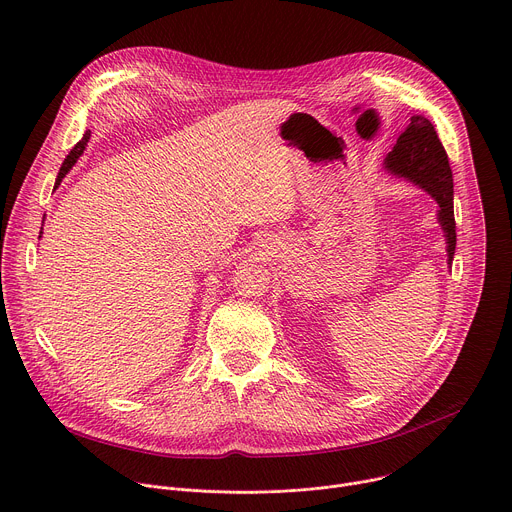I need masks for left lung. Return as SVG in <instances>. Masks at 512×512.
Wrapping results in <instances>:
<instances>
[{
	"instance_id": "8db88e82",
	"label": "left lung",
	"mask_w": 512,
	"mask_h": 512,
	"mask_svg": "<svg viewBox=\"0 0 512 512\" xmlns=\"http://www.w3.org/2000/svg\"><path fill=\"white\" fill-rule=\"evenodd\" d=\"M383 168L405 178L425 190L440 206L437 223L446 237L448 265L456 253V221H454V178L444 145L435 127L423 115H413L409 127L399 135L393 152L387 154Z\"/></svg>"
}]
</instances>
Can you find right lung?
<instances>
[{
  "mask_svg": "<svg viewBox=\"0 0 512 512\" xmlns=\"http://www.w3.org/2000/svg\"><path fill=\"white\" fill-rule=\"evenodd\" d=\"M89 137H91V131H87V133L83 135V139L75 145V148L70 150V154L66 156L64 164L60 166V172H58V176H56V184H54V188H58V186H60L62 178L72 170V166H75V164L79 162V158L83 156V152H85V148H87V141H89ZM40 237H42V231H40Z\"/></svg>",
  "mask_w": 512,
  "mask_h": 512,
  "instance_id": "1",
  "label": "right lung"
}]
</instances>
